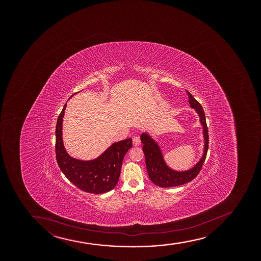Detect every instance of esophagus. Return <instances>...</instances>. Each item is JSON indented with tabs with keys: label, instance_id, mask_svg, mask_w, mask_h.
<instances>
[{
	"label": "esophagus",
	"instance_id": "obj_1",
	"mask_svg": "<svg viewBox=\"0 0 261 261\" xmlns=\"http://www.w3.org/2000/svg\"><path fill=\"white\" fill-rule=\"evenodd\" d=\"M132 143H133L134 146H138V145H140V144H141V140H140L139 137H133Z\"/></svg>",
	"mask_w": 261,
	"mask_h": 261
}]
</instances>
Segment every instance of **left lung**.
Wrapping results in <instances>:
<instances>
[{"label": "left lung", "mask_w": 261, "mask_h": 261, "mask_svg": "<svg viewBox=\"0 0 261 261\" xmlns=\"http://www.w3.org/2000/svg\"><path fill=\"white\" fill-rule=\"evenodd\" d=\"M186 91L189 96L190 105L192 108L195 109V111H197L198 117L200 118L201 124L203 126V134L204 138V153L200 160L196 164V165L188 171H174L166 165L163 156L162 151L158 143L153 138H150V136L146 132L142 133L141 135V142L144 144L143 151L145 156V164H146L147 172L149 177L152 183L163 188L182 186L188 182H191L198 176L206 158L208 144H209V135H208V129H207L204 110L202 108L200 103L193 97L192 94L190 93L188 90Z\"/></svg>", "instance_id": "left-lung-1"}]
</instances>
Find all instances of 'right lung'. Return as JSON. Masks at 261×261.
Listing matches in <instances>:
<instances>
[{
    "mask_svg": "<svg viewBox=\"0 0 261 261\" xmlns=\"http://www.w3.org/2000/svg\"><path fill=\"white\" fill-rule=\"evenodd\" d=\"M67 103L57 118L56 127V158L65 177L77 188L94 194H101L114 189L119 179L121 167L126 152L132 147V138L117 142L102 155L89 161L74 159L63 146V118Z\"/></svg>",
    "mask_w": 261,
    "mask_h": 261,
    "instance_id": "1",
    "label": "right lung"
}]
</instances>
